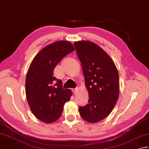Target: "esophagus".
Here are the masks:
<instances>
[{
    "instance_id": "obj_1",
    "label": "esophagus",
    "mask_w": 149,
    "mask_h": 149,
    "mask_svg": "<svg viewBox=\"0 0 149 149\" xmlns=\"http://www.w3.org/2000/svg\"><path fill=\"white\" fill-rule=\"evenodd\" d=\"M77 91H78V90H77V88L72 89V92H73V94H74V95H75L76 93H77Z\"/></svg>"
}]
</instances>
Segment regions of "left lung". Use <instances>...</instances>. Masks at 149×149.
I'll use <instances>...</instances> for the list:
<instances>
[{
    "label": "left lung",
    "mask_w": 149,
    "mask_h": 149,
    "mask_svg": "<svg viewBox=\"0 0 149 149\" xmlns=\"http://www.w3.org/2000/svg\"><path fill=\"white\" fill-rule=\"evenodd\" d=\"M74 45L89 94L88 104L80 106V114L86 121L99 122L109 116L118 99V71L111 58L97 45L87 41Z\"/></svg>",
    "instance_id": "left-lung-1"
}]
</instances>
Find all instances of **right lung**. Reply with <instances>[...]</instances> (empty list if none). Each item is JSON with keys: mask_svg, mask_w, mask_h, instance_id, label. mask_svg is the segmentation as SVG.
Segmentation results:
<instances>
[{"mask_svg": "<svg viewBox=\"0 0 149 149\" xmlns=\"http://www.w3.org/2000/svg\"><path fill=\"white\" fill-rule=\"evenodd\" d=\"M74 50L69 41L54 42L44 47L29 67L25 83L27 101L33 114L44 123L58 120L71 98V91L63 88L61 80L54 77V69Z\"/></svg>", "mask_w": 149, "mask_h": 149, "instance_id": "1", "label": "right lung"}]
</instances>
